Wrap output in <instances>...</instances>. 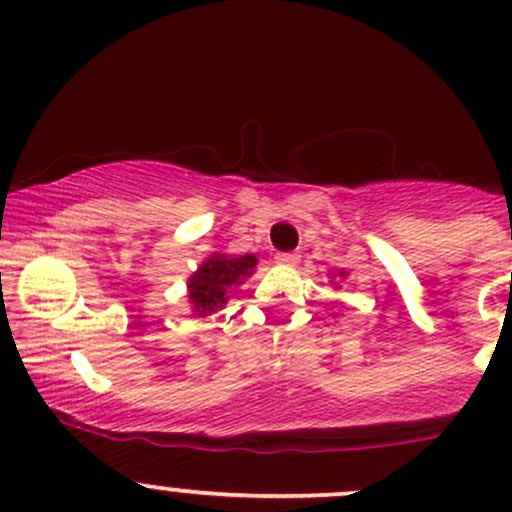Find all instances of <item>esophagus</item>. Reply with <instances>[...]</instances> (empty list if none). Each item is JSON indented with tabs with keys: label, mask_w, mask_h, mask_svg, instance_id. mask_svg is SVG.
<instances>
[{
	"label": "esophagus",
	"mask_w": 512,
	"mask_h": 512,
	"mask_svg": "<svg viewBox=\"0 0 512 512\" xmlns=\"http://www.w3.org/2000/svg\"><path fill=\"white\" fill-rule=\"evenodd\" d=\"M274 260H277V265H286V267H294L296 262H299V255H296V252H279L277 257H274Z\"/></svg>",
	"instance_id": "obj_1"
}]
</instances>
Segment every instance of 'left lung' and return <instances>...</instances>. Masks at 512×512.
<instances>
[{"instance_id": "1", "label": "left lung", "mask_w": 512, "mask_h": 512, "mask_svg": "<svg viewBox=\"0 0 512 512\" xmlns=\"http://www.w3.org/2000/svg\"><path fill=\"white\" fill-rule=\"evenodd\" d=\"M342 274H345V272H342Z\"/></svg>"}]
</instances>
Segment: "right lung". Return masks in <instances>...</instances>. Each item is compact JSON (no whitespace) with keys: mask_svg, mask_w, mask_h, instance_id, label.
I'll list each match as a JSON object with an SVG mask.
<instances>
[{"mask_svg":"<svg viewBox=\"0 0 512 512\" xmlns=\"http://www.w3.org/2000/svg\"><path fill=\"white\" fill-rule=\"evenodd\" d=\"M255 265V255H211L189 277V301H192L196 316H209V313L226 306L228 291L243 284V279L250 277Z\"/></svg>","mask_w":512,"mask_h":512,"instance_id":"1","label":"right lung"}]
</instances>
